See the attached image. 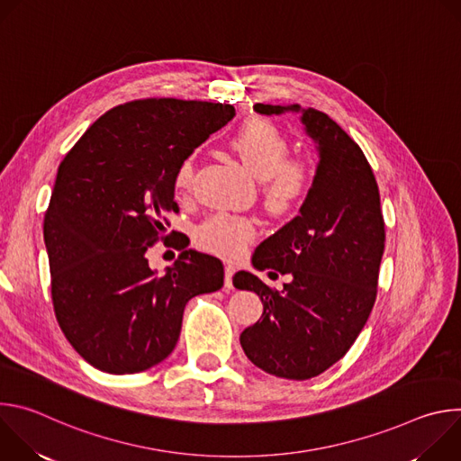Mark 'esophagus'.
Wrapping results in <instances>:
<instances>
[{
    "instance_id": "1",
    "label": "esophagus",
    "mask_w": 461,
    "mask_h": 461,
    "mask_svg": "<svg viewBox=\"0 0 461 461\" xmlns=\"http://www.w3.org/2000/svg\"><path fill=\"white\" fill-rule=\"evenodd\" d=\"M235 270H237V267L233 265V262H226V267H224V286L226 288H233L231 277H233Z\"/></svg>"
}]
</instances>
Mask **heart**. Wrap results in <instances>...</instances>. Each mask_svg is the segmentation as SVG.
<instances>
[{
	"instance_id": "b5f03b06",
	"label": "heart",
	"mask_w": 461,
	"mask_h": 461,
	"mask_svg": "<svg viewBox=\"0 0 461 461\" xmlns=\"http://www.w3.org/2000/svg\"><path fill=\"white\" fill-rule=\"evenodd\" d=\"M231 149L244 167L262 180L267 204L276 213L297 208L312 189V169L303 160H288L290 142L268 120L253 118L242 123L231 139ZM194 175V157H185L175 173V187L187 191ZM251 219L217 213L196 228L194 239L206 251L221 257H239L255 239Z\"/></svg>"
}]
</instances>
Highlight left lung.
I'll return each instance as SVG.
<instances>
[{"label":"left lung","instance_id":"1","mask_svg":"<svg viewBox=\"0 0 461 461\" xmlns=\"http://www.w3.org/2000/svg\"><path fill=\"white\" fill-rule=\"evenodd\" d=\"M253 111L299 113L319 153L299 215L251 257L253 268L290 274L292 281L277 292L249 272L233 277L235 288L255 292L265 306L240 334L248 359L272 375L303 381L338 363L372 312L384 249L379 189L361 148L328 114L299 104H255Z\"/></svg>","mask_w":461,"mask_h":461}]
</instances>
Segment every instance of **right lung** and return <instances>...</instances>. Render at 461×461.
Instances as JSON below:
<instances>
[{
  "mask_svg": "<svg viewBox=\"0 0 461 461\" xmlns=\"http://www.w3.org/2000/svg\"><path fill=\"white\" fill-rule=\"evenodd\" d=\"M233 116L228 104L127 102L59 164L43 221L52 304L61 332L95 368L120 375L158 365L178 341L187 301L222 288L217 257L182 246L158 274L146 253L178 210V164Z\"/></svg>",
  "mask_w": 461,
  "mask_h": 461,
  "instance_id": "1",
  "label": "right lung"
}]
</instances>
